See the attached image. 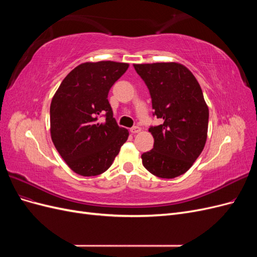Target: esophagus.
<instances>
[{"label":"esophagus","mask_w":257,"mask_h":257,"mask_svg":"<svg viewBox=\"0 0 257 257\" xmlns=\"http://www.w3.org/2000/svg\"><path fill=\"white\" fill-rule=\"evenodd\" d=\"M130 131H131L132 134H137V133H139V132H141V127L134 126V127H132Z\"/></svg>","instance_id":"esophagus-1"}]
</instances>
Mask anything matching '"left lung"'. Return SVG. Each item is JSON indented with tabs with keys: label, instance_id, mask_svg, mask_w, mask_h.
I'll return each instance as SVG.
<instances>
[{
	"label": "left lung",
	"instance_id": "1",
	"mask_svg": "<svg viewBox=\"0 0 257 257\" xmlns=\"http://www.w3.org/2000/svg\"><path fill=\"white\" fill-rule=\"evenodd\" d=\"M149 89L154 115L163 120L149 132L154 147L142 155L152 175L173 179L188 172L207 141L209 109L190 69L177 62L134 64Z\"/></svg>",
	"mask_w": 257,
	"mask_h": 257
}]
</instances>
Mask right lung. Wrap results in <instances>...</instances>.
I'll list each match as a JSON object with an SVG mask.
<instances>
[{"label":"right lung","instance_id":"add662e5","mask_svg":"<svg viewBox=\"0 0 257 257\" xmlns=\"http://www.w3.org/2000/svg\"><path fill=\"white\" fill-rule=\"evenodd\" d=\"M128 63L84 62L69 73L50 104L52 143L74 173L83 177L103 174L112 164L128 131L112 116L108 92L126 72ZM106 114L99 122L98 115Z\"/></svg>","mask_w":257,"mask_h":257}]
</instances>
